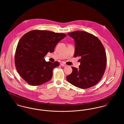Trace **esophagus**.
I'll use <instances>...</instances> for the list:
<instances>
[{"mask_svg": "<svg viewBox=\"0 0 124 124\" xmlns=\"http://www.w3.org/2000/svg\"><path fill=\"white\" fill-rule=\"evenodd\" d=\"M60 64H61V66H63V67H65V66H66V64H65L64 63H60Z\"/></svg>", "mask_w": 124, "mask_h": 124, "instance_id": "obj_1", "label": "esophagus"}]
</instances>
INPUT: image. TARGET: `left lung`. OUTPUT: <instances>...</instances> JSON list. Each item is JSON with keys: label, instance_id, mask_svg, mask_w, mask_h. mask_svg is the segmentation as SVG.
<instances>
[{"label": "left lung", "instance_id": "1", "mask_svg": "<svg viewBox=\"0 0 124 124\" xmlns=\"http://www.w3.org/2000/svg\"><path fill=\"white\" fill-rule=\"evenodd\" d=\"M68 35L74 39V57H81V59L79 68L72 67V72L66 76L67 80L80 88L91 87L100 81L106 70L105 48L97 37L88 32L77 31Z\"/></svg>", "mask_w": 124, "mask_h": 124}]
</instances>
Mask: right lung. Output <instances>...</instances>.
Here are the masks:
<instances>
[{
	"mask_svg": "<svg viewBox=\"0 0 124 124\" xmlns=\"http://www.w3.org/2000/svg\"><path fill=\"white\" fill-rule=\"evenodd\" d=\"M66 35L49 31L33 30L23 36L18 42L15 55L16 70L29 85L38 86L50 81L58 62H46L44 56L53 53L57 43Z\"/></svg>",
	"mask_w": 124,
	"mask_h": 124,
	"instance_id": "1",
	"label": "right lung"
}]
</instances>
